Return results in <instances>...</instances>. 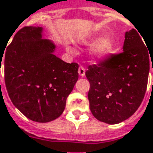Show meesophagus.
I'll use <instances>...</instances> for the list:
<instances>
[{"label":"esophagus","instance_id":"esophagus-1","mask_svg":"<svg viewBox=\"0 0 153 153\" xmlns=\"http://www.w3.org/2000/svg\"><path fill=\"white\" fill-rule=\"evenodd\" d=\"M85 72H86V70H85V67L84 66H79V70H78V73H79V74L80 75L81 77H84L85 76Z\"/></svg>","mask_w":153,"mask_h":153}]
</instances>
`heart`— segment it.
I'll return each instance as SVG.
<instances>
[{"mask_svg":"<svg viewBox=\"0 0 153 153\" xmlns=\"http://www.w3.org/2000/svg\"><path fill=\"white\" fill-rule=\"evenodd\" d=\"M94 46L92 49L93 56L96 59L103 58L108 55L111 51V45L108 40L107 39H95L94 40Z\"/></svg>","mask_w":153,"mask_h":153,"instance_id":"obj_1","label":"heart"}]
</instances>
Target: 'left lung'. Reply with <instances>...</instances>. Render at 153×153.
Wrapping results in <instances>:
<instances>
[{"label":"left lung","instance_id":"left-lung-1","mask_svg":"<svg viewBox=\"0 0 153 153\" xmlns=\"http://www.w3.org/2000/svg\"><path fill=\"white\" fill-rule=\"evenodd\" d=\"M145 43L133 29L125 34L122 52L88 65V97L91 112L97 120L119 123L131 117L142 103L153 60V51Z\"/></svg>","mask_w":153,"mask_h":153}]
</instances>
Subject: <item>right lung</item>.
<instances>
[{"label": "right lung", "mask_w": 153, "mask_h": 153, "mask_svg": "<svg viewBox=\"0 0 153 153\" xmlns=\"http://www.w3.org/2000/svg\"><path fill=\"white\" fill-rule=\"evenodd\" d=\"M54 50L51 41L42 39L41 27L26 26L16 33L5 52L4 79L9 98L34 122L47 123L60 117L79 78V65L63 61L53 54ZM0 59L1 64V56Z\"/></svg>", "instance_id": "add662e5"}]
</instances>
